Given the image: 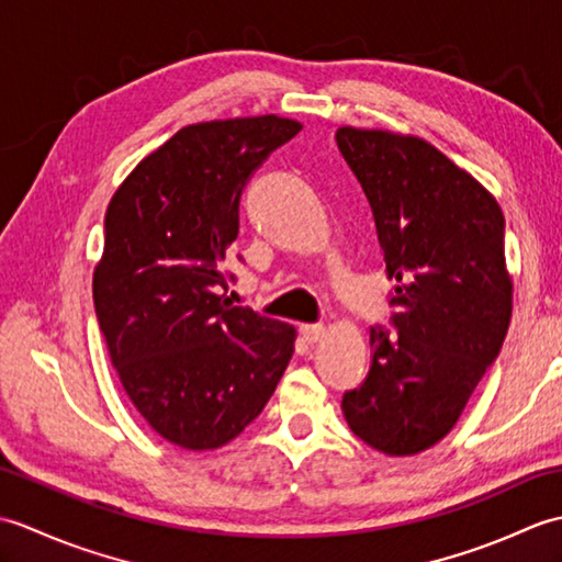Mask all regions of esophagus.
Segmentation results:
<instances>
[{
    "instance_id": "34e87169",
    "label": "esophagus",
    "mask_w": 562,
    "mask_h": 562,
    "mask_svg": "<svg viewBox=\"0 0 562 562\" xmlns=\"http://www.w3.org/2000/svg\"><path fill=\"white\" fill-rule=\"evenodd\" d=\"M300 336L304 338V342H318L321 338L326 336V326L321 324H306L300 328Z\"/></svg>"
}]
</instances>
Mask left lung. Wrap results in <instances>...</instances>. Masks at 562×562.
<instances>
[{
    "label": "left lung",
    "instance_id": "8db88e82",
    "mask_svg": "<svg viewBox=\"0 0 562 562\" xmlns=\"http://www.w3.org/2000/svg\"><path fill=\"white\" fill-rule=\"evenodd\" d=\"M336 142L374 214L396 328H369V374L345 391L342 413L369 447L411 457L451 432L505 342V217L420 137L340 127Z\"/></svg>",
    "mask_w": 562,
    "mask_h": 562
}]
</instances>
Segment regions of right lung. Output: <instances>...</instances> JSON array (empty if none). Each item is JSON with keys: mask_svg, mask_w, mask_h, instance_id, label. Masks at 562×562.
I'll return each mask as SVG.
<instances>
[{"mask_svg": "<svg viewBox=\"0 0 562 562\" xmlns=\"http://www.w3.org/2000/svg\"><path fill=\"white\" fill-rule=\"evenodd\" d=\"M300 130L278 115L188 125L105 210L99 326L130 401L171 445L202 451L241 435L292 360L294 328L234 306L222 260L248 178Z\"/></svg>", "mask_w": 562, "mask_h": 562, "instance_id": "1", "label": "right lung"}]
</instances>
